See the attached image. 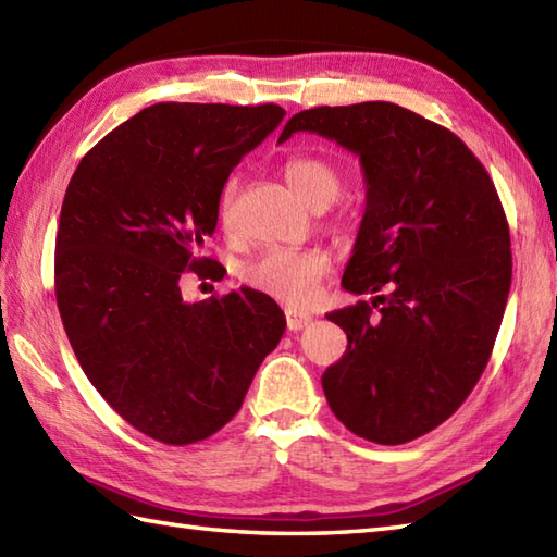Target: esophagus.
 I'll list each match as a JSON object with an SVG mask.
<instances>
[{"label":"esophagus","instance_id":"34e87169","mask_svg":"<svg viewBox=\"0 0 557 557\" xmlns=\"http://www.w3.org/2000/svg\"><path fill=\"white\" fill-rule=\"evenodd\" d=\"M285 315H287V327L292 330V333H297V330H304L306 325H311V321H313L311 313L297 311V309H287Z\"/></svg>","mask_w":557,"mask_h":557}]
</instances>
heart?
Masks as SVG:
<instances>
[{"label":"heart","mask_w":557,"mask_h":557,"mask_svg":"<svg viewBox=\"0 0 557 557\" xmlns=\"http://www.w3.org/2000/svg\"><path fill=\"white\" fill-rule=\"evenodd\" d=\"M285 180L304 203L315 210L327 208L337 198L342 180L333 164L313 158L297 156L285 162ZM234 198H236V180L224 182L220 191V222L230 227L234 218ZM330 268V258L321 248H268V251L253 258L242 270V277L248 287L268 294V297L285 304H306L315 292Z\"/></svg>","instance_id":"1"}]
</instances>
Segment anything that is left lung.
Wrapping results in <instances>:
<instances>
[{"instance_id":"obj_1","label":"left lung","mask_w":557,"mask_h":557,"mask_svg":"<svg viewBox=\"0 0 557 557\" xmlns=\"http://www.w3.org/2000/svg\"><path fill=\"white\" fill-rule=\"evenodd\" d=\"M299 132L359 156L366 182L342 287L371 301L327 313L349 345L323 393L351 433L409 443L459 409L498 337L512 282L498 191L465 140L393 102L304 110L277 144Z\"/></svg>"}]
</instances>
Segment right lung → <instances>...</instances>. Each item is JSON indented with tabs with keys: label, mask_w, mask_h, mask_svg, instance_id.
I'll use <instances>...</instances> for the list:
<instances>
[{
	"label": "right lung",
	"mask_w": 557,
	"mask_h": 557,
	"mask_svg": "<svg viewBox=\"0 0 557 557\" xmlns=\"http://www.w3.org/2000/svg\"><path fill=\"white\" fill-rule=\"evenodd\" d=\"M280 104L160 102L86 152L54 246L59 315L83 373L150 437L191 445L232 421L287 321L251 287L184 301L186 270L222 280L203 256L230 172L275 132Z\"/></svg>",
	"instance_id": "obj_1"
}]
</instances>
